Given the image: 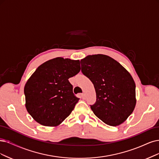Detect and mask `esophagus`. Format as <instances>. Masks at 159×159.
I'll list each match as a JSON object with an SVG mask.
<instances>
[{
  "mask_svg": "<svg viewBox=\"0 0 159 159\" xmlns=\"http://www.w3.org/2000/svg\"><path fill=\"white\" fill-rule=\"evenodd\" d=\"M81 98H83V99H84L86 98V95H85V93H82V94H81Z\"/></svg>",
  "mask_w": 159,
  "mask_h": 159,
  "instance_id": "obj_1",
  "label": "esophagus"
}]
</instances>
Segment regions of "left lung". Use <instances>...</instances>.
Segmentation results:
<instances>
[{
    "label": "left lung",
    "instance_id": "8db88e82",
    "mask_svg": "<svg viewBox=\"0 0 159 159\" xmlns=\"http://www.w3.org/2000/svg\"><path fill=\"white\" fill-rule=\"evenodd\" d=\"M81 70L94 86L93 113L105 124L119 126L130 116L136 103L132 76L118 61L103 54L89 55L80 60Z\"/></svg>",
    "mask_w": 159,
    "mask_h": 159
}]
</instances>
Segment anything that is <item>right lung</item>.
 Returning <instances> with one entry per match:
<instances>
[{
    "label": "right lung",
    "mask_w": 159,
    "mask_h": 159,
    "mask_svg": "<svg viewBox=\"0 0 159 159\" xmlns=\"http://www.w3.org/2000/svg\"><path fill=\"white\" fill-rule=\"evenodd\" d=\"M79 60L59 57L43 63L24 87L25 107L33 119L46 126H57L79 100L69 79L80 72Z\"/></svg>",
    "instance_id": "obj_1"
}]
</instances>
